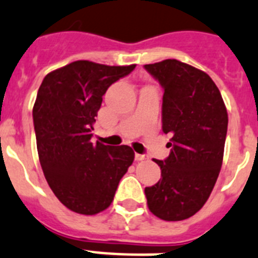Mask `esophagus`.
Wrapping results in <instances>:
<instances>
[{"label": "esophagus", "instance_id": "1", "mask_svg": "<svg viewBox=\"0 0 258 258\" xmlns=\"http://www.w3.org/2000/svg\"><path fill=\"white\" fill-rule=\"evenodd\" d=\"M135 160H136V161H143V160H147V156H145V154L136 153V154H135Z\"/></svg>", "mask_w": 258, "mask_h": 258}]
</instances>
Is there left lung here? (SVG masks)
I'll list each match as a JSON object with an SVG mask.
<instances>
[{
	"mask_svg": "<svg viewBox=\"0 0 258 258\" xmlns=\"http://www.w3.org/2000/svg\"><path fill=\"white\" fill-rule=\"evenodd\" d=\"M163 88L162 131L170 136L166 160H154L161 179L145 188L148 208L163 221L192 217L207 203L222 166L228 116L207 73L176 59L145 64Z\"/></svg>",
	"mask_w": 258,
	"mask_h": 258,
	"instance_id": "left-lung-1",
	"label": "left lung"
}]
</instances>
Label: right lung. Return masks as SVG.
I'll list each match as a JSON object with an SVG mask.
<instances>
[{
	"instance_id": "obj_1",
	"label": "right lung",
	"mask_w": 258,
	"mask_h": 258,
	"mask_svg": "<svg viewBox=\"0 0 258 258\" xmlns=\"http://www.w3.org/2000/svg\"><path fill=\"white\" fill-rule=\"evenodd\" d=\"M136 64L75 61L44 78L33 105L37 153L46 182L64 207L93 216L110 207L135 153L91 142L107 88Z\"/></svg>"
}]
</instances>
